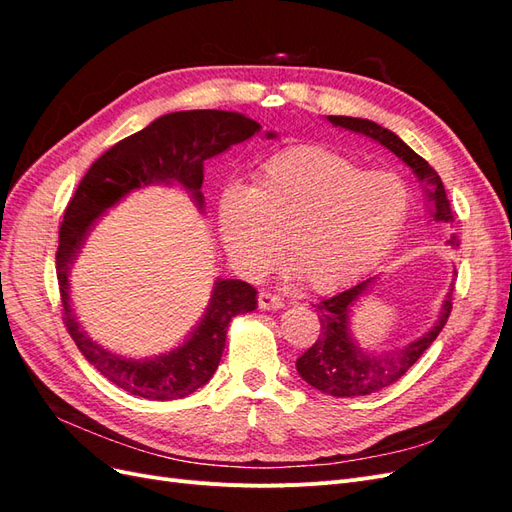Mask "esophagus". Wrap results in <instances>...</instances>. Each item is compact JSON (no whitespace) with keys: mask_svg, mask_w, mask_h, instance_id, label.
Masks as SVG:
<instances>
[{"mask_svg":"<svg viewBox=\"0 0 512 512\" xmlns=\"http://www.w3.org/2000/svg\"><path fill=\"white\" fill-rule=\"evenodd\" d=\"M258 307L260 309H282L284 307V299L277 297V294H273V292L262 290L258 294Z\"/></svg>","mask_w":512,"mask_h":512,"instance_id":"esophagus-1","label":"esophagus"}]
</instances>
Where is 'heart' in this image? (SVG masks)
Masks as SVG:
<instances>
[{"label":"heart","instance_id":"heart-1","mask_svg":"<svg viewBox=\"0 0 512 512\" xmlns=\"http://www.w3.org/2000/svg\"><path fill=\"white\" fill-rule=\"evenodd\" d=\"M410 196L393 173L365 170L322 147L277 153L252 188L228 185L218 228L232 265L260 275L280 258L297 280L331 292L359 277L399 235Z\"/></svg>","mask_w":512,"mask_h":512}]
</instances>
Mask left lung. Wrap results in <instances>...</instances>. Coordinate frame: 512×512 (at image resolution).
Returning a JSON list of instances; mask_svg holds the SVG:
<instances>
[{
    "mask_svg": "<svg viewBox=\"0 0 512 512\" xmlns=\"http://www.w3.org/2000/svg\"><path fill=\"white\" fill-rule=\"evenodd\" d=\"M335 128H344L356 134H363L371 141L380 143L395 156L406 162L412 173L418 177V181L425 183V192L429 200V215L436 222H453L451 203L446 198V190L442 185V179L418 153H414L401 138L386 130L378 123L359 117H342V115H329L327 117ZM446 245L459 247V239L455 235L448 237ZM376 277H367L359 284H354L342 292H335L333 297L322 299L314 307L318 309L320 318V335L312 348L305 350L297 359V371L299 376L314 386L316 391L331 395V397H361L371 395L384 386H391L397 382L406 371L421 359L423 352L433 344V339L440 335L444 324L451 316L453 309V284L451 290L446 292V299L440 307V316L433 327L423 333L414 342H410L404 348L389 350V352H365L359 348V344L352 339L350 333V314L352 307L359 303L369 286L374 284Z\"/></svg>",
    "mask_w": 512,
    "mask_h": 512,
    "instance_id": "obj_1",
    "label": "left lung"
}]
</instances>
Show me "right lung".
Segmentation results:
<instances>
[{
    "mask_svg": "<svg viewBox=\"0 0 512 512\" xmlns=\"http://www.w3.org/2000/svg\"><path fill=\"white\" fill-rule=\"evenodd\" d=\"M260 123L230 111H179L151 121L141 132L123 138L91 164L66 207L59 226L57 282L64 307V322L74 344L104 378L119 389L143 399L170 401L192 395L207 384L220 365L230 320L254 312L256 288L241 280H218L211 292L205 316L185 342L151 359H126L108 352L81 329L70 305V269L89 230L106 209L123 196L153 183H179L203 209L205 160L220 156L228 147L252 138ZM275 138V132H267Z\"/></svg>",
    "mask_w": 512,
    "mask_h": 512,
    "instance_id": "obj_1",
    "label": "right lung"
}]
</instances>
